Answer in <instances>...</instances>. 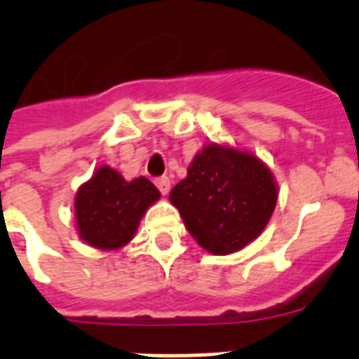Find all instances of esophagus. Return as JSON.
I'll return each instance as SVG.
<instances>
[{"label": "esophagus", "instance_id": "1", "mask_svg": "<svg viewBox=\"0 0 359 359\" xmlns=\"http://www.w3.org/2000/svg\"><path fill=\"white\" fill-rule=\"evenodd\" d=\"M154 182H156L158 190L162 191V196H168L169 188H171V180H169V177H165V175H163V177H158Z\"/></svg>", "mask_w": 359, "mask_h": 359}]
</instances>
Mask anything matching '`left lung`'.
Returning a JSON list of instances; mask_svg holds the SVG:
<instances>
[{"label":"left lung","mask_w":359,"mask_h":359,"mask_svg":"<svg viewBox=\"0 0 359 359\" xmlns=\"http://www.w3.org/2000/svg\"><path fill=\"white\" fill-rule=\"evenodd\" d=\"M169 201L203 250L229 255L264 231L278 203V182L253 152L207 143Z\"/></svg>","instance_id":"8db88e82"}]
</instances>
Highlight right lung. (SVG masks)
Instances as JSON below:
<instances>
[{"label":"right lung","mask_w":359,"mask_h":359,"mask_svg":"<svg viewBox=\"0 0 359 359\" xmlns=\"http://www.w3.org/2000/svg\"><path fill=\"white\" fill-rule=\"evenodd\" d=\"M160 199L145 177L124 180L117 169L100 165L74 197L76 229L91 248L119 250L134 238L141 218Z\"/></svg>","instance_id":"add662e5"}]
</instances>
